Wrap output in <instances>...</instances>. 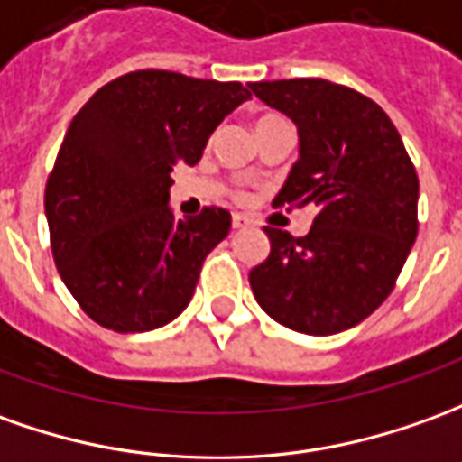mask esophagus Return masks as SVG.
Segmentation results:
<instances>
[{
  "instance_id": "obj_1",
  "label": "esophagus",
  "mask_w": 462,
  "mask_h": 462,
  "mask_svg": "<svg viewBox=\"0 0 462 462\" xmlns=\"http://www.w3.org/2000/svg\"><path fill=\"white\" fill-rule=\"evenodd\" d=\"M250 225V220L245 217V215H232V227L235 230H242V227H247Z\"/></svg>"
}]
</instances>
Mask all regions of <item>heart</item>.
I'll return each mask as SVG.
<instances>
[{
    "label": "heart",
    "instance_id": "heart-1",
    "mask_svg": "<svg viewBox=\"0 0 462 462\" xmlns=\"http://www.w3.org/2000/svg\"><path fill=\"white\" fill-rule=\"evenodd\" d=\"M275 122H282V117H277V115H263V117L257 119V130H263V127H270V125H275ZM237 199L245 198V192H235Z\"/></svg>",
    "mask_w": 462,
    "mask_h": 462
}]
</instances>
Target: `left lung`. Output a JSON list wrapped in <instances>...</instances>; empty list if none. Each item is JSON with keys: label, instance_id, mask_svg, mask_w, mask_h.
Returning <instances> with one entry per match:
<instances>
[{"label": "left lung", "instance_id": "left-lung-1", "mask_svg": "<svg viewBox=\"0 0 462 462\" xmlns=\"http://www.w3.org/2000/svg\"><path fill=\"white\" fill-rule=\"evenodd\" d=\"M298 125L300 157L273 208H315L305 237L264 227L267 260L250 270L260 308L290 330L335 335L375 312L418 237V172L370 97L328 79L250 82Z\"/></svg>", "mask_w": 462, "mask_h": 462}]
</instances>
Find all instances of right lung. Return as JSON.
Instances as JSON below:
<instances>
[{
    "mask_svg": "<svg viewBox=\"0 0 462 462\" xmlns=\"http://www.w3.org/2000/svg\"><path fill=\"white\" fill-rule=\"evenodd\" d=\"M250 99L240 82L137 69L89 97L44 189L54 263L87 315L115 332L162 328L189 305L230 212L177 220L172 167L198 164L209 134Z\"/></svg>",
    "mask_w": 462,
    "mask_h": 462,
    "instance_id": "right-lung-1",
    "label": "right lung"
}]
</instances>
